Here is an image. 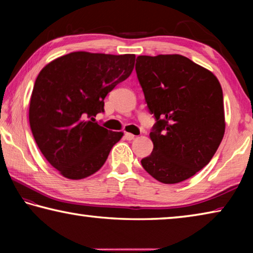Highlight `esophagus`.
Listing matches in <instances>:
<instances>
[{"instance_id":"1","label":"esophagus","mask_w":253,"mask_h":253,"mask_svg":"<svg viewBox=\"0 0 253 253\" xmlns=\"http://www.w3.org/2000/svg\"><path fill=\"white\" fill-rule=\"evenodd\" d=\"M125 138H126L127 140H132V139L135 138V135L130 134V132H126V134H125Z\"/></svg>"}]
</instances>
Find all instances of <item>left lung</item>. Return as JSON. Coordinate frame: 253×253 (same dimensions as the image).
I'll return each instance as SVG.
<instances>
[{
    "label": "left lung",
    "mask_w": 253,
    "mask_h": 253,
    "mask_svg": "<svg viewBox=\"0 0 253 253\" xmlns=\"http://www.w3.org/2000/svg\"><path fill=\"white\" fill-rule=\"evenodd\" d=\"M136 74L154 124L144 169L165 184L185 181L209 164L223 138V92L216 77L179 54L139 55Z\"/></svg>",
    "instance_id": "8db88e82"
}]
</instances>
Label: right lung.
I'll return each instance as SVG.
<instances>
[{
	"instance_id": "obj_1",
	"label": "right lung",
	"mask_w": 253,
	"mask_h": 253,
	"mask_svg": "<svg viewBox=\"0 0 253 253\" xmlns=\"http://www.w3.org/2000/svg\"><path fill=\"white\" fill-rule=\"evenodd\" d=\"M135 54L71 52L53 60L34 84L29 121L38 147L60 174L80 179L96 173L123 132L95 122L105 98L130 76Z\"/></svg>"
}]
</instances>
